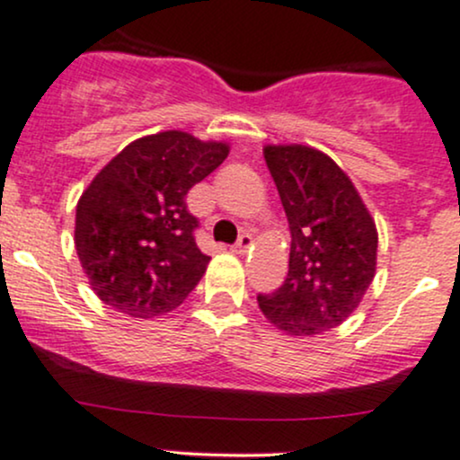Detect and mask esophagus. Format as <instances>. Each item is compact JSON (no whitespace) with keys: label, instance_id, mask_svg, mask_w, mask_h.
<instances>
[{"label":"esophagus","instance_id":"esophagus-1","mask_svg":"<svg viewBox=\"0 0 460 460\" xmlns=\"http://www.w3.org/2000/svg\"><path fill=\"white\" fill-rule=\"evenodd\" d=\"M251 243H253L251 234H240L238 243L234 244V251H235V253H246V249H249Z\"/></svg>","mask_w":460,"mask_h":460}]
</instances>
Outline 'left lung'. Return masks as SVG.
<instances>
[{"instance_id":"left-lung-1","label":"left lung","mask_w":460,"mask_h":460,"mask_svg":"<svg viewBox=\"0 0 460 460\" xmlns=\"http://www.w3.org/2000/svg\"><path fill=\"white\" fill-rule=\"evenodd\" d=\"M264 161L288 229V275L258 304L295 337L340 326L375 278L376 229L350 178L332 158L304 145H269Z\"/></svg>"}]
</instances>
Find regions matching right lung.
<instances>
[{
    "mask_svg": "<svg viewBox=\"0 0 460 460\" xmlns=\"http://www.w3.org/2000/svg\"><path fill=\"white\" fill-rule=\"evenodd\" d=\"M229 154L185 132L129 143L90 182L76 205L75 244L92 291L129 317L172 311L205 275L187 193Z\"/></svg>",
    "mask_w": 460,
    "mask_h": 460,
    "instance_id": "1",
    "label": "right lung"
}]
</instances>
